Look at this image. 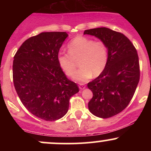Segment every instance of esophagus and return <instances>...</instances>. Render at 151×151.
Returning <instances> with one entry per match:
<instances>
[{
    "label": "esophagus",
    "instance_id": "esophagus-1",
    "mask_svg": "<svg viewBox=\"0 0 151 151\" xmlns=\"http://www.w3.org/2000/svg\"><path fill=\"white\" fill-rule=\"evenodd\" d=\"M85 88H86L85 84H82V83H80V84H79V89H85Z\"/></svg>",
    "mask_w": 151,
    "mask_h": 151
}]
</instances>
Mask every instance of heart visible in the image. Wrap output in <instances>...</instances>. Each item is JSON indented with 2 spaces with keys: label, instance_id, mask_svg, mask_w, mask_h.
Wrapping results in <instances>:
<instances>
[{
  "label": "heart",
  "instance_id": "obj_1",
  "mask_svg": "<svg viewBox=\"0 0 151 151\" xmlns=\"http://www.w3.org/2000/svg\"><path fill=\"white\" fill-rule=\"evenodd\" d=\"M69 54L58 55L59 65L69 77L73 76L80 63L81 69L74 76L79 82H86L93 76L97 77L105 70L108 62V49L102 41H93L91 38L79 36L69 42Z\"/></svg>",
  "mask_w": 151,
  "mask_h": 151
}]
</instances>
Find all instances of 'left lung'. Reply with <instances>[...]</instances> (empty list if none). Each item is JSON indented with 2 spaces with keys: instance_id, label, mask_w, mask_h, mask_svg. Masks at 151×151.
<instances>
[{
  "instance_id": "obj_1",
  "label": "left lung",
  "mask_w": 151,
  "mask_h": 151,
  "mask_svg": "<svg viewBox=\"0 0 151 151\" xmlns=\"http://www.w3.org/2000/svg\"><path fill=\"white\" fill-rule=\"evenodd\" d=\"M84 34L98 37L108 49L105 70L87 84L93 93L88 107L97 117L114 116L129 105L138 86L140 67L136 49L124 34L107 27L86 30Z\"/></svg>"
}]
</instances>
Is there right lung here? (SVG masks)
<instances>
[{"instance_id": "add662e5", "label": "right lung", "mask_w": 151, "mask_h": 151, "mask_svg": "<svg viewBox=\"0 0 151 151\" xmlns=\"http://www.w3.org/2000/svg\"><path fill=\"white\" fill-rule=\"evenodd\" d=\"M66 32H45L28 38L14 56L13 79L22 104L45 121H56L68 111L71 96L79 91L59 65Z\"/></svg>"}]
</instances>
